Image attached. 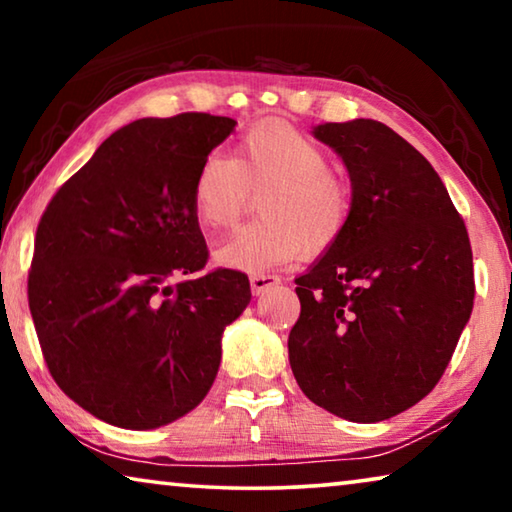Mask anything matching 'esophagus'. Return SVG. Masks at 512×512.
I'll use <instances>...</instances> for the list:
<instances>
[{
	"instance_id": "1",
	"label": "esophagus",
	"mask_w": 512,
	"mask_h": 512,
	"mask_svg": "<svg viewBox=\"0 0 512 512\" xmlns=\"http://www.w3.org/2000/svg\"><path fill=\"white\" fill-rule=\"evenodd\" d=\"M280 284V277L271 275V273H259V275H250V291H253V296H262L264 291L273 289Z\"/></svg>"
}]
</instances>
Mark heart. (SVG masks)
I'll use <instances>...</instances> for the list:
<instances>
[{"label": "heart", "instance_id": "heart-1", "mask_svg": "<svg viewBox=\"0 0 512 512\" xmlns=\"http://www.w3.org/2000/svg\"><path fill=\"white\" fill-rule=\"evenodd\" d=\"M250 189L262 219L239 228L214 250L221 266L266 273L289 264L302 248L323 253L348 228L352 194L329 171L320 146L287 124H259L239 137L235 153H210L198 164L192 205L205 228L221 230L239 219Z\"/></svg>", "mask_w": 512, "mask_h": 512}]
</instances>
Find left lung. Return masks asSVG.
I'll return each mask as SVG.
<instances>
[{
  "mask_svg": "<svg viewBox=\"0 0 512 512\" xmlns=\"http://www.w3.org/2000/svg\"><path fill=\"white\" fill-rule=\"evenodd\" d=\"M343 160V235L296 280L289 363L311 402L381 422L433 391L474 305L472 248L443 180L375 119L314 126Z\"/></svg>",
  "mask_w": 512,
  "mask_h": 512,
  "instance_id": "1",
  "label": "left lung"
}]
</instances>
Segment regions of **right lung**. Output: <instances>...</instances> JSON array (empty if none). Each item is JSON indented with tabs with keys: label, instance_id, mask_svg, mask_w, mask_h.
<instances>
[{
	"label": "right lung",
	"instance_id": "right-lung-1",
	"mask_svg": "<svg viewBox=\"0 0 512 512\" xmlns=\"http://www.w3.org/2000/svg\"><path fill=\"white\" fill-rule=\"evenodd\" d=\"M237 121L137 119L103 142L38 223L29 309L67 397L121 429H158L214 384L221 336L250 302L244 273L196 275L207 246L192 205L198 164ZM178 274L194 278L178 285Z\"/></svg>",
	"mask_w": 512,
	"mask_h": 512
}]
</instances>
